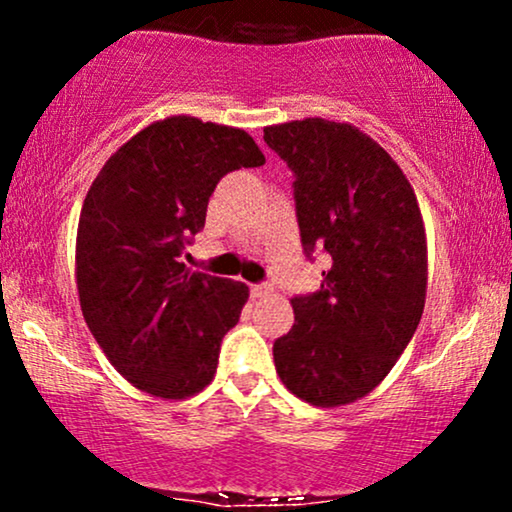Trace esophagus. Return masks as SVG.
Listing matches in <instances>:
<instances>
[{
    "instance_id": "34e87169",
    "label": "esophagus",
    "mask_w": 512,
    "mask_h": 512,
    "mask_svg": "<svg viewBox=\"0 0 512 512\" xmlns=\"http://www.w3.org/2000/svg\"><path fill=\"white\" fill-rule=\"evenodd\" d=\"M250 293H252V298H267L269 293H274V289H272V286H267V284H252Z\"/></svg>"
}]
</instances>
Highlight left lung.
I'll return each mask as SVG.
<instances>
[{
    "label": "left lung",
    "mask_w": 512,
    "mask_h": 512,
    "mask_svg": "<svg viewBox=\"0 0 512 512\" xmlns=\"http://www.w3.org/2000/svg\"><path fill=\"white\" fill-rule=\"evenodd\" d=\"M296 175L293 197L308 255L332 267L320 291L293 298L296 322L274 342L281 383L313 407H342L385 380L419 327L428 250L407 175L349 122L322 117L264 127Z\"/></svg>",
    "instance_id": "1"
}]
</instances>
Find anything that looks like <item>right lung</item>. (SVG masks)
<instances>
[{
    "label": "right lung",
    "instance_id": "obj_1",
    "mask_svg": "<svg viewBox=\"0 0 512 512\" xmlns=\"http://www.w3.org/2000/svg\"><path fill=\"white\" fill-rule=\"evenodd\" d=\"M264 154L245 129L173 115L151 122L105 161L76 231L84 320L117 373L161 399L214 380L221 339L248 303L243 281L182 262L226 173Z\"/></svg>",
    "mask_w": 512,
    "mask_h": 512
}]
</instances>
